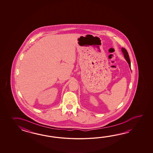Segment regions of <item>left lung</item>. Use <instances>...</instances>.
<instances>
[{
	"label": "left lung",
	"mask_w": 153,
	"mask_h": 153,
	"mask_svg": "<svg viewBox=\"0 0 153 153\" xmlns=\"http://www.w3.org/2000/svg\"><path fill=\"white\" fill-rule=\"evenodd\" d=\"M121 50H122V52H123V53H124L125 58L126 59V61L128 62V63L129 64V66H130V68H131V62H130V57H129V55H128V53L127 52V50L125 49V48H122Z\"/></svg>",
	"instance_id": "1"
}]
</instances>
